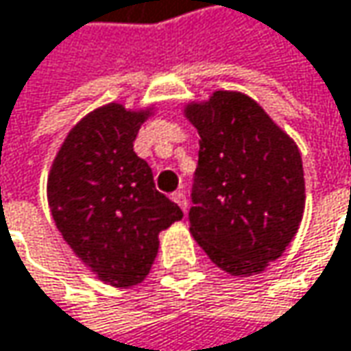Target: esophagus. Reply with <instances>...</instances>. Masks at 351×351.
Segmentation results:
<instances>
[{
    "label": "esophagus",
    "instance_id": "1",
    "mask_svg": "<svg viewBox=\"0 0 351 351\" xmlns=\"http://www.w3.org/2000/svg\"><path fill=\"white\" fill-rule=\"evenodd\" d=\"M171 199H173V202H176V204H178V206H180V208H182L184 212L188 210V199H186L184 191H176V193L171 195Z\"/></svg>",
    "mask_w": 351,
    "mask_h": 351
}]
</instances>
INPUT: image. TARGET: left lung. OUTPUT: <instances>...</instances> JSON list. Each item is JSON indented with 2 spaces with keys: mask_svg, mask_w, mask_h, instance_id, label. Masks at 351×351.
Here are the masks:
<instances>
[{
  "mask_svg": "<svg viewBox=\"0 0 351 351\" xmlns=\"http://www.w3.org/2000/svg\"><path fill=\"white\" fill-rule=\"evenodd\" d=\"M184 115L199 134L189 232L219 269L247 278L278 260L302 223L295 141L241 91H213Z\"/></svg>",
  "mask_w": 351,
  "mask_h": 351,
  "instance_id": "obj_1",
  "label": "left lung"
}]
</instances>
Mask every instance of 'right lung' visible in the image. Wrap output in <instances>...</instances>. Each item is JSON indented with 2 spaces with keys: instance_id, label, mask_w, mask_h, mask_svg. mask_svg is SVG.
Returning a JSON list of instances; mask_svg holds the SVG:
<instances>
[{
  "instance_id": "right-lung-1",
  "label": "right lung",
  "mask_w": 351,
  "mask_h": 351,
  "mask_svg": "<svg viewBox=\"0 0 351 351\" xmlns=\"http://www.w3.org/2000/svg\"><path fill=\"white\" fill-rule=\"evenodd\" d=\"M154 113V106L128 110L115 101L89 112L69 130L47 176V202L63 239L113 288L141 284L160 232L184 217L134 152L141 123Z\"/></svg>"
}]
</instances>
